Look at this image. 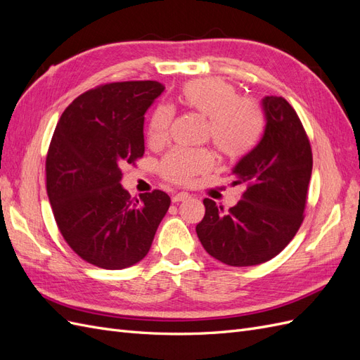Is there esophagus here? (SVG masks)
Segmentation results:
<instances>
[{
	"instance_id": "esophagus-1",
	"label": "esophagus",
	"mask_w": 360,
	"mask_h": 360,
	"mask_svg": "<svg viewBox=\"0 0 360 360\" xmlns=\"http://www.w3.org/2000/svg\"><path fill=\"white\" fill-rule=\"evenodd\" d=\"M189 198V193H186V192H179V193H176V195H172V202H180V201H184V200H188Z\"/></svg>"
}]
</instances>
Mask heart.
I'll return each mask as SVG.
<instances>
[{
  "label": "heart",
  "mask_w": 360,
  "mask_h": 360,
  "mask_svg": "<svg viewBox=\"0 0 360 360\" xmlns=\"http://www.w3.org/2000/svg\"><path fill=\"white\" fill-rule=\"evenodd\" d=\"M184 110L205 118L207 135L213 147L226 160H240L254 151L266 132V112L252 97L238 96L237 86L221 78L193 79L184 84L179 94ZM172 111L159 106L150 118L148 141L153 146L167 143ZM213 159L205 150L176 148L160 162L162 177L177 184H189L210 171Z\"/></svg>",
  "instance_id": "1"
}]
</instances>
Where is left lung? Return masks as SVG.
<instances>
[{
	"instance_id": "obj_1",
	"label": "left lung",
	"mask_w": 360,
	"mask_h": 360,
	"mask_svg": "<svg viewBox=\"0 0 360 360\" xmlns=\"http://www.w3.org/2000/svg\"><path fill=\"white\" fill-rule=\"evenodd\" d=\"M266 132L233 169L242 200L224 210L205 198L197 225L201 245L224 264L246 267L276 257L296 236L307 209L312 150L294 108L281 96L263 99Z\"/></svg>"
}]
</instances>
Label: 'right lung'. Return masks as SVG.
Returning a JSON list of instances; mask_svg holds the SVG:
<instances>
[{"mask_svg":"<svg viewBox=\"0 0 360 360\" xmlns=\"http://www.w3.org/2000/svg\"><path fill=\"white\" fill-rule=\"evenodd\" d=\"M165 90L158 81L102 84L64 110L46 156V191L66 243L93 266L120 270L150 250L171 198L130 193L122 167L144 156V114Z\"/></svg>","mask_w":360,"mask_h":360,"instance_id":"add662e5","label":"right lung"}]
</instances>
